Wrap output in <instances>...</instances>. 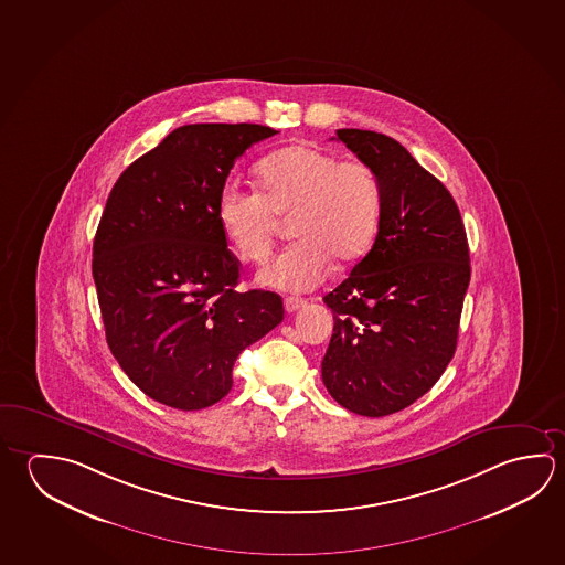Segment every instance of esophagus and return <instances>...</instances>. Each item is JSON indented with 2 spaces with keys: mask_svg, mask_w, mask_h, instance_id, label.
Wrapping results in <instances>:
<instances>
[{
  "mask_svg": "<svg viewBox=\"0 0 565 565\" xmlns=\"http://www.w3.org/2000/svg\"><path fill=\"white\" fill-rule=\"evenodd\" d=\"M284 306H286L287 313H294L299 307L306 306V299H301V297H286Z\"/></svg>",
  "mask_w": 565,
  "mask_h": 565,
  "instance_id": "34e87169",
  "label": "esophagus"
}]
</instances>
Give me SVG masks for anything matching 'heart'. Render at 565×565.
<instances>
[{
	"label": "heart",
	"mask_w": 565,
	"mask_h": 565,
	"mask_svg": "<svg viewBox=\"0 0 565 565\" xmlns=\"http://www.w3.org/2000/svg\"><path fill=\"white\" fill-rule=\"evenodd\" d=\"M258 190L228 182L216 200V218L239 258L268 259L278 216H291L297 236L259 271L264 286L307 291L326 279L333 258L355 262L379 230L383 189L375 169L361 159L339 160L311 142L269 152L256 167Z\"/></svg>",
	"instance_id": "1"
}]
</instances>
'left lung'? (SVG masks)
I'll return each instance as SVG.
<instances>
[{
	"mask_svg": "<svg viewBox=\"0 0 565 565\" xmlns=\"http://www.w3.org/2000/svg\"><path fill=\"white\" fill-rule=\"evenodd\" d=\"M379 174L375 244L323 297L333 335L321 361L329 395L361 416H386L430 391L455 356L470 254L455 199L395 139L339 129Z\"/></svg>",
	"mask_w": 565,
	"mask_h": 565,
	"instance_id": "left-lung-1",
	"label": "left lung"
}]
</instances>
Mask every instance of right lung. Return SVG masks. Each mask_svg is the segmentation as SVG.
<instances>
[{
  "label": "right lung",
  "mask_w": 565,
  "mask_h": 565,
  "mask_svg": "<svg viewBox=\"0 0 565 565\" xmlns=\"http://www.w3.org/2000/svg\"><path fill=\"white\" fill-rule=\"evenodd\" d=\"M278 130L199 122L172 130L110 190L93 279L110 353L145 395L179 411L218 403L246 347L284 319L274 291H238L216 200L246 149Z\"/></svg>",
  "instance_id": "add662e5"
}]
</instances>
